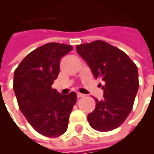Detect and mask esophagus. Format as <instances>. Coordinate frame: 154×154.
Instances as JSON below:
<instances>
[{
  "label": "esophagus",
  "mask_w": 154,
  "mask_h": 154,
  "mask_svg": "<svg viewBox=\"0 0 154 154\" xmlns=\"http://www.w3.org/2000/svg\"><path fill=\"white\" fill-rule=\"evenodd\" d=\"M84 96H85V95L82 94V93H79V92H78V93H77V97H79V98L84 97Z\"/></svg>",
  "instance_id": "obj_1"
}]
</instances>
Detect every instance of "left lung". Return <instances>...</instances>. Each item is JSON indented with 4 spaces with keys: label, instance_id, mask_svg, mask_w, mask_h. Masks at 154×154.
Returning a JSON list of instances; mask_svg holds the SVG:
<instances>
[{
    "label": "left lung",
    "instance_id": "8db88e82",
    "mask_svg": "<svg viewBox=\"0 0 154 154\" xmlns=\"http://www.w3.org/2000/svg\"><path fill=\"white\" fill-rule=\"evenodd\" d=\"M78 54L89 66L104 91V99L96 100V108L88 114L93 129L109 131L119 128L132 109L139 88L138 70L127 54L119 48L96 40L76 46Z\"/></svg>",
    "mask_w": 154,
    "mask_h": 154
}]
</instances>
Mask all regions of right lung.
<instances>
[{
    "instance_id": "add662e5",
    "label": "right lung",
    "mask_w": 154,
    "mask_h": 154,
    "mask_svg": "<svg viewBox=\"0 0 154 154\" xmlns=\"http://www.w3.org/2000/svg\"><path fill=\"white\" fill-rule=\"evenodd\" d=\"M71 45L48 43L27 54L14 75V91L18 106L30 125L47 137L65 133L73 106L75 92L62 95L51 86L57 78L61 58Z\"/></svg>"
}]
</instances>
